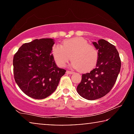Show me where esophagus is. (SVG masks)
<instances>
[{"label":"esophagus","mask_w":134,"mask_h":134,"mask_svg":"<svg viewBox=\"0 0 134 134\" xmlns=\"http://www.w3.org/2000/svg\"><path fill=\"white\" fill-rule=\"evenodd\" d=\"M66 74H74V72H73V71H66Z\"/></svg>","instance_id":"obj_1"}]
</instances>
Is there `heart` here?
Returning a JSON list of instances; mask_svg holds the SVG:
<instances>
[{
  "label": "heart",
  "mask_w": 134,
  "mask_h": 134,
  "mask_svg": "<svg viewBox=\"0 0 134 134\" xmlns=\"http://www.w3.org/2000/svg\"><path fill=\"white\" fill-rule=\"evenodd\" d=\"M52 54L56 63L64 67L72 58L71 66L82 71L91 70L96 66L99 59V52L96 47L85 38L76 37L54 45Z\"/></svg>",
  "instance_id": "obj_1"
}]
</instances>
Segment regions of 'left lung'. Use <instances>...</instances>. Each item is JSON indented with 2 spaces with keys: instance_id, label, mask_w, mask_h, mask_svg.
I'll use <instances>...</instances> for the list:
<instances>
[{
  "instance_id": "obj_1",
  "label": "left lung",
  "mask_w": 134,
  "mask_h": 134,
  "mask_svg": "<svg viewBox=\"0 0 134 134\" xmlns=\"http://www.w3.org/2000/svg\"><path fill=\"white\" fill-rule=\"evenodd\" d=\"M99 52L96 67L88 73L82 74L77 91L82 98L95 100L107 94L115 85L121 69V60L115 46L99 40L93 42Z\"/></svg>"
}]
</instances>
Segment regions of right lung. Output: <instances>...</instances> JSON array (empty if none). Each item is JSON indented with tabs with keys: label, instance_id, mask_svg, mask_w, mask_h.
I'll return each mask as SVG.
<instances>
[{
	"label": "right lung",
	"instance_id": "right-lung-1",
	"mask_svg": "<svg viewBox=\"0 0 134 134\" xmlns=\"http://www.w3.org/2000/svg\"><path fill=\"white\" fill-rule=\"evenodd\" d=\"M54 43L51 38L34 40L22 45L14 55V80L30 98L42 99L50 96L65 74V69L57 67L51 54Z\"/></svg>",
	"mask_w": 134,
	"mask_h": 134
}]
</instances>
